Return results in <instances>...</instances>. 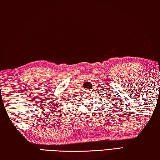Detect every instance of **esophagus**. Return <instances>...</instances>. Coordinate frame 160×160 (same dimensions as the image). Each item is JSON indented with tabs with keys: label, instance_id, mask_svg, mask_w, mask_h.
Masks as SVG:
<instances>
[{
	"label": "esophagus",
	"instance_id": "1",
	"mask_svg": "<svg viewBox=\"0 0 160 160\" xmlns=\"http://www.w3.org/2000/svg\"><path fill=\"white\" fill-rule=\"evenodd\" d=\"M90 92V91H89V90H87V92Z\"/></svg>",
	"mask_w": 160,
	"mask_h": 160
}]
</instances>
